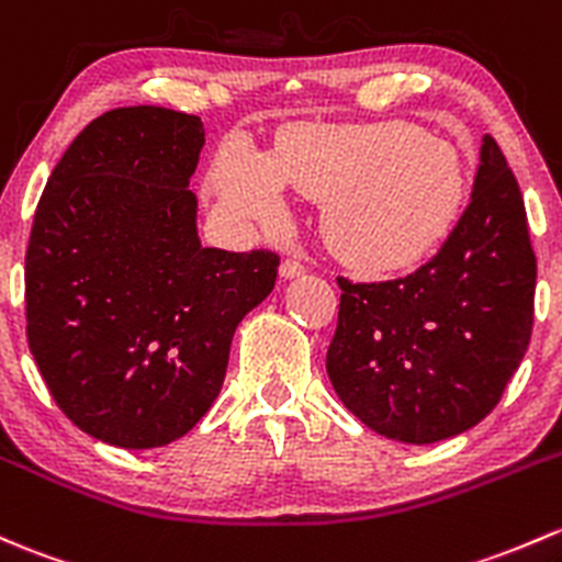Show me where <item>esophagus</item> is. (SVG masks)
<instances>
[{"mask_svg": "<svg viewBox=\"0 0 562 562\" xmlns=\"http://www.w3.org/2000/svg\"><path fill=\"white\" fill-rule=\"evenodd\" d=\"M304 274V263L299 258H285L280 266V277L282 280H296V277Z\"/></svg>", "mask_w": 562, "mask_h": 562, "instance_id": "1", "label": "esophagus"}]
</instances>
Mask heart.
Listing matches in <instances>:
<instances>
[{"mask_svg": "<svg viewBox=\"0 0 562 562\" xmlns=\"http://www.w3.org/2000/svg\"><path fill=\"white\" fill-rule=\"evenodd\" d=\"M212 193L239 223L280 226L288 191L328 202L326 228L347 261L406 269L450 232L463 169L445 139L406 123L356 132H299L274 153L234 139L212 164Z\"/></svg>", "mask_w": 562, "mask_h": 562, "instance_id": "heart-1", "label": "heart"}]
</instances>
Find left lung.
Here are the masks:
<instances>
[{"instance_id":"1","label":"left lung","mask_w":562,"mask_h":562,"mask_svg":"<svg viewBox=\"0 0 562 562\" xmlns=\"http://www.w3.org/2000/svg\"><path fill=\"white\" fill-rule=\"evenodd\" d=\"M339 288L326 369L360 423L404 445L482 423L528 350L536 293L528 215L498 142L482 137L469 206L428 263Z\"/></svg>"}]
</instances>
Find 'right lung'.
Listing matches in <instances>:
<instances>
[{
	"instance_id": "right-lung-1",
	"label": "right lung",
	"mask_w": 562,
	"mask_h": 562,
	"mask_svg": "<svg viewBox=\"0 0 562 562\" xmlns=\"http://www.w3.org/2000/svg\"><path fill=\"white\" fill-rule=\"evenodd\" d=\"M202 117L104 112L53 169L26 250V334L82 434L153 450L215 404L236 326L274 291V252L199 239Z\"/></svg>"
}]
</instances>
